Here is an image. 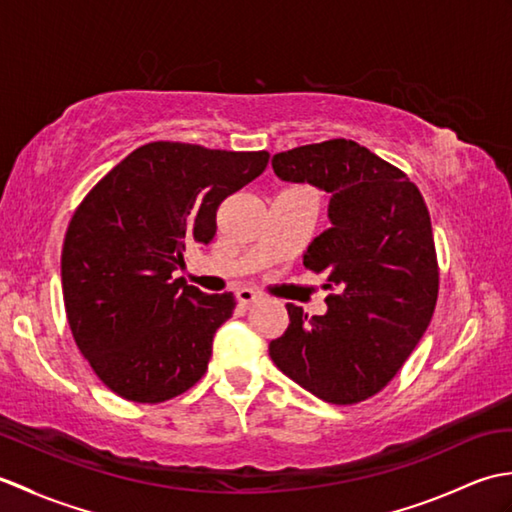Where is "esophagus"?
I'll list each match as a JSON object with an SVG mask.
<instances>
[{"label":"esophagus","instance_id":"esophagus-1","mask_svg":"<svg viewBox=\"0 0 512 512\" xmlns=\"http://www.w3.org/2000/svg\"><path fill=\"white\" fill-rule=\"evenodd\" d=\"M235 295H237V301L244 303V306H248V303H255V301L262 299V295H259V292L250 290V288H239V290L235 292Z\"/></svg>","mask_w":512,"mask_h":512}]
</instances>
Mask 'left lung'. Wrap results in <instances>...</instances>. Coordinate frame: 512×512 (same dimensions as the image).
<instances>
[{"mask_svg":"<svg viewBox=\"0 0 512 512\" xmlns=\"http://www.w3.org/2000/svg\"><path fill=\"white\" fill-rule=\"evenodd\" d=\"M273 171L328 198L330 228L312 239L303 266L328 275L336 295L319 317L286 303L288 330L270 341V358L317 398L354 405L398 374L433 317L438 262L427 204L405 173L345 138L281 151Z\"/></svg>","mask_w":512,"mask_h":512,"instance_id":"1","label":"left lung"}]
</instances>
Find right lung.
Wrapping results in <instances>:
<instances>
[{"instance_id":"add662e5","label":"right lung","mask_w":512,"mask_h":512,"mask_svg":"<svg viewBox=\"0 0 512 512\" xmlns=\"http://www.w3.org/2000/svg\"><path fill=\"white\" fill-rule=\"evenodd\" d=\"M268 165L266 151L149 143L107 173L76 209L61 253L68 323L114 394L162 402L204 376L235 297L173 279L184 250L206 246L215 213Z\"/></svg>"}]
</instances>
